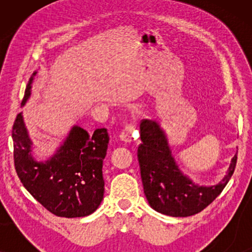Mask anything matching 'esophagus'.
I'll use <instances>...</instances> for the list:
<instances>
[{"label":"esophagus","instance_id":"obj_1","mask_svg":"<svg viewBox=\"0 0 252 252\" xmlns=\"http://www.w3.org/2000/svg\"><path fill=\"white\" fill-rule=\"evenodd\" d=\"M134 130H135V127L132 123L127 124L125 126V128H124L122 132H120V140L124 141V142H130L133 139V135H134Z\"/></svg>","mask_w":252,"mask_h":252}]
</instances>
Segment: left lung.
<instances>
[{"label": "left lung", "mask_w": 252, "mask_h": 252, "mask_svg": "<svg viewBox=\"0 0 252 252\" xmlns=\"http://www.w3.org/2000/svg\"><path fill=\"white\" fill-rule=\"evenodd\" d=\"M140 133L142 143L137 148V159L144 195L151 208L163 215L188 217L201 212L218 197L235 170L237 155L220 184L199 187L179 170L158 124L142 120Z\"/></svg>", "instance_id": "8db88e82"}]
</instances>
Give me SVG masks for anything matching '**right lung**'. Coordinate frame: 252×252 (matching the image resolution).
Returning a JSON list of instances; mask_svg holds the SVG:
<instances>
[{"label": "right lung", "instance_id": "1", "mask_svg": "<svg viewBox=\"0 0 252 252\" xmlns=\"http://www.w3.org/2000/svg\"><path fill=\"white\" fill-rule=\"evenodd\" d=\"M34 72L25 89L23 104L31 95ZM13 161L17 175L31 195L57 217L77 218L91 215L104 195L103 159L109 144L106 128L93 135L74 126L57 153L46 163L31 156V142L22 113L12 126Z\"/></svg>", "mask_w": 252, "mask_h": 252}]
</instances>
